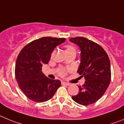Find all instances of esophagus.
<instances>
[{
  "instance_id": "34e87169",
  "label": "esophagus",
  "mask_w": 124,
  "mask_h": 124,
  "mask_svg": "<svg viewBox=\"0 0 124 124\" xmlns=\"http://www.w3.org/2000/svg\"><path fill=\"white\" fill-rule=\"evenodd\" d=\"M62 85H67V86L70 85V83H67V82H65V81H62Z\"/></svg>"
}]
</instances>
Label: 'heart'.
I'll return each instance as SVG.
<instances>
[{"label": "heart", "instance_id": "obj_1", "mask_svg": "<svg viewBox=\"0 0 124 124\" xmlns=\"http://www.w3.org/2000/svg\"><path fill=\"white\" fill-rule=\"evenodd\" d=\"M76 52V49L74 47L72 46H67L66 48V53L67 52ZM59 73L61 76H64L65 75V74H66V71H65L64 69H62L60 70Z\"/></svg>", "mask_w": 124, "mask_h": 124}]
</instances>
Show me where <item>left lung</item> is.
Returning <instances> with one entry per match:
<instances>
[{
    "instance_id": "1",
    "label": "left lung",
    "mask_w": 124,
    "mask_h": 124,
    "mask_svg": "<svg viewBox=\"0 0 124 124\" xmlns=\"http://www.w3.org/2000/svg\"><path fill=\"white\" fill-rule=\"evenodd\" d=\"M70 41L80 47V63L77 72L85 79L84 84L78 86V93L72 98L79 104L90 105L100 100L110 84V61L102 47L91 40L77 37Z\"/></svg>"
}]
</instances>
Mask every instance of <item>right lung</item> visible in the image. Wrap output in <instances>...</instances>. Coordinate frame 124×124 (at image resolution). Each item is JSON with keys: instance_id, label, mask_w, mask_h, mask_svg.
Returning <instances> with one entry per match:
<instances>
[{"instance_id": "add662e5", "label": "right lung", "mask_w": 124, "mask_h": 124, "mask_svg": "<svg viewBox=\"0 0 124 124\" xmlns=\"http://www.w3.org/2000/svg\"><path fill=\"white\" fill-rule=\"evenodd\" d=\"M65 41V38H41L28 44L19 53L15 78L20 88L30 100L37 102L48 101L61 86V81L47 77L42 67L48 63L54 49Z\"/></svg>"}]
</instances>
